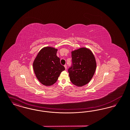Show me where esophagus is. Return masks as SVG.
<instances>
[{"label":"esophagus","instance_id":"34e87169","mask_svg":"<svg viewBox=\"0 0 130 130\" xmlns=\"http://www.w3.org/2000/svg\"><path fill=\"white\" fill-rule=\"evenodd\" d=\"M64 67H65V69H66V70L67 69V65H66V64L64 65Z\"/></svg>","mask_w":130,"mask_h":130}]
</instances>
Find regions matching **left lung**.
Segmentation results:
<instances>
[{"instance_id": "8db88e82", "label": "left lung", "mask_w": 130, "mask_h": 130, "mask_svg": "<svg viewBox=\"0 0 130 130\" xmlns=\"http://www.w3.org/2000/svg\"><path fill=\"white\" fill-rule=\"evenodd\" d=\"M72 64L68 69L70 80L77 86H82L91 80L96 64L92 52L82 48L72 52Z\"/></svg>"}]
</instances>
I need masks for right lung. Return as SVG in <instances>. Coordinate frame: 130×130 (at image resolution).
I'll return each instance as SVG.
<instances>
[{
	"mask_svg": "<svg viewBox=\"0 0 130 130\" xmlns=\"http://www.w3.org/2000/svg\"><path fill=\"white\" fill-rule=\"evenodd\" d=\"M57 51L49 47L44 48L40 51L33 63L38 80L45 86L54 84L65 70L60 64V58L56 56Z\"/></svg>",
	"mask_w": 130,
	"mask_h": 130,
	"instance_id": "right-lung-1",
	"label": "right lung"
}]
</instances>
